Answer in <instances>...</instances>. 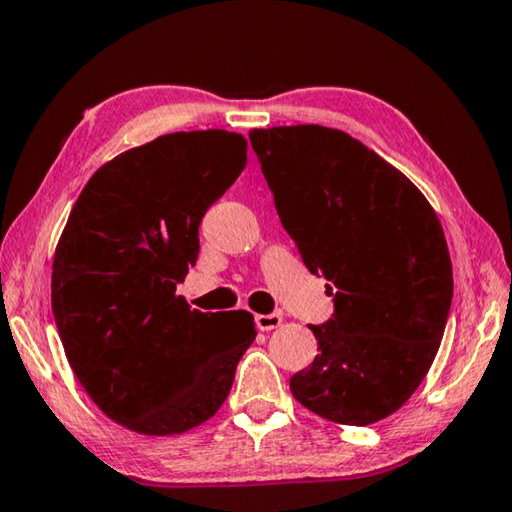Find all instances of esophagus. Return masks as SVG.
Segmentation results:
<instances>
[{"mask_svg":"<svg viewBox=\"0 0 512 512\" xmlns=\"http://www.w3.org/2000/svg\"><path fill=\"white\" fill-rule=\"evenodd\" d=\"M283 324V317L281 315H256V326L261 330H274Z\"/></svg>","mask_w":512,"mask_h":512,"instance_id":"esophagus-1","label":"esophagus"}]
</instances>
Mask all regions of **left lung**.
<instances>
[{
    "instance_id": "obj_1",
    "label": "left lung",
    "mask_w": 512,
    "mask_h": 512,
    "mask_svg": "<svg viewBox=\"0 0 512 512\" xmlns=\"http://www.w3.org/2000/svg\"><path fill=\"white\" fill-rule=\"evenodd\" d=\"M283 229L334 285L335 315L310 326L319 355L294 373L303 407L373 425L414 396L441 346L452 261L432 204L351 134L324 125L249 130Z\"/></svg>"
}]
</instances>
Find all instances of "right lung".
Returning a JSON list of instances; mask_svg holds the SVG:
<instances>
[{"mask_svg": "<svg viewBox=\"0 0 512 512\" xmlns=\"http://www.w3.org/2000/svg\"><path fill=\"white\" fill-rule=\"evenodd\" d=\"M247 164L227 130L161 134L89 177L58 240L51 308L71 371L130 432L173 436L227 400L256 339L247 310H191L175 294L200 220Z\"/></svg>", "mask_w": 512, "mask_h": 512, "instance_id": "right-lung-1", "label": "right lung"}]
</instances>
